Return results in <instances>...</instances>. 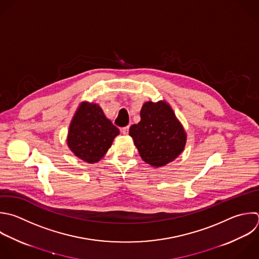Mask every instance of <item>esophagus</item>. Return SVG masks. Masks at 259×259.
I'll return each mask as SVG.
<instances>
[{"mask_svg": "<svg viewBox=\"0 0 259 259\" xmlns=\"http://www.w3.org/2000/svg\"><path fill=\"white\" fill-rule=\"evenodd\" d=\"M128 128H130V126H124V127H122V128L120 130V132H121L123 135H127V134H128Z\"/></svg>", "mask_w": 259, "mask_h": 259, "instance_id": "34e87169", "label": "esophagus"}]
</instances>
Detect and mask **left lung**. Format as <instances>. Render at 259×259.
Segmentation results:
<instances>
[{
    "instance_id": "obj_1",
    "label": "left lung",
    "mask_w": 259,
    "mask_h": 259,
    "mask_svg": "<svg viewBox=\"0 0 259 259\" xmlns=\"http://www.w3.org/2000/svg\"><path fill=\"white\" fill-rule=\"evenodd\" d=\"M141 121L130 127L143 161L160 168L173 162L183 151L187 135L172 107L165 100L147 101L141 109Z\"/></svg>"
}]
</instances>
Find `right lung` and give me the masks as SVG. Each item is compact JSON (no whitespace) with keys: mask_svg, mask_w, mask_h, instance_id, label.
<instances>
[{"mask_svg":"<svg viewBox=\"0 0 259 259\" xmlns=\"http://www.w3.org/2000/svg\"><path fill=\"white\" fill-rule=\"evenodd\" d=\"M119 130L97 103L79 104L69 126L67 144L73 154L89 164L99 162L111 147Z\"/></svg>","mask_w":259,"mask_h":259,"instance_id":"1","label":"right lung"}]
</instances>
